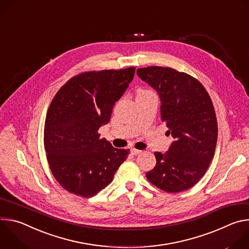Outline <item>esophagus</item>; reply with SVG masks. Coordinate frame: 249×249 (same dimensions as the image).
<instances>
[{
  "instance_id": "34e87169",
  "label": "esophagus",
  "mask_w": 249,
  "mask_h": 249,
  "mask_svg": "<svg viewBox=\"0 0 249 249\" xmlns=\"http://www.w3.org/2000/svg\"><path fill=\"white\" fill-rule=\"evenodd\" d=\"M130 152H131V154H132V155H135V156H136V155H139L142 151H140V150H136V149H134V148H133V149H131V151H130Z\"/></svg>"
}]
</instances>
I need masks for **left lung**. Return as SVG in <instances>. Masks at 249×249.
<instances>
[{
  "label": "left lung",
  "instance_id": "8db88e82",
  "mask_svg": "<svg viewBox=\"0 0 249 249\" xmlns=\"http://www.w3.org/2000/svg\"><path fill=\"white\" fill-rule=\"evenodd\" d=\"M137 75L158 91L161 120L174 139L166 153H155L157 164L147 178L165 192L187 190L214 158L218 124L211 97L198 80L172 68H140Z\"/></svg>",
  "mask_w": 249,
  "mask_h": 249
}]
</instances>
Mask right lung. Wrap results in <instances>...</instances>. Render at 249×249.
<instances>
[{
  "label": "right lung",
  "mask_w": 249,
  "mask_h": 249,
  "mask_svg": "<svg viewBox=\"0 0 249 249\" xmlns=\"http://www.w3.org/2000/svg\"><path fill=\"white\" fill-rule=\"evenodd\" d=\"M135 75V67L85 72L69 80L46 115L44 149L50 169L68 192L89 198L113 180L130 150L115 149L97 133Z\"/></svg>",
  "instance_id": "add662e5"
}]
</instances>
